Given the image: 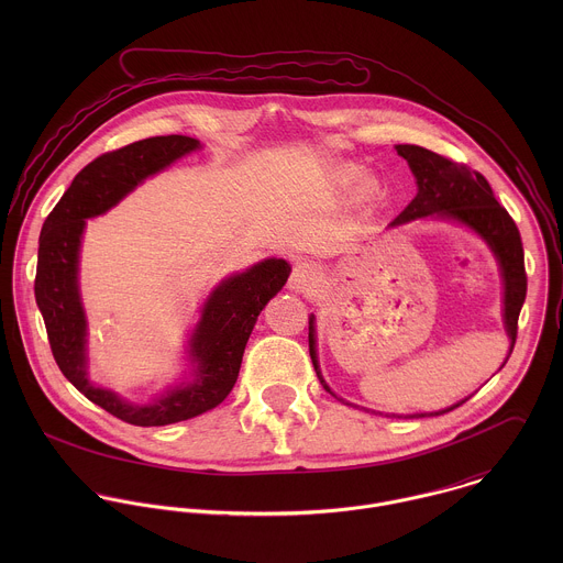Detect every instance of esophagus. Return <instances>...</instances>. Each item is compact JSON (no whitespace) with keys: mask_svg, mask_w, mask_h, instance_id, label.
<instances>
[{"mask_svg":"<svg viewBox=\"0 0 563 563\" xmlns=\"http://www.w3.org/2000/svg\"><path fill=\"white\" fill-rule=\"evenodd\" d=\"M314 284H317V271H314V266L308 264V262H297V264L292 266V273H290V279H288L290 290L308 292Z\"/></svg>","mask_w":563,"mask_h":563,"instance_id":"obj_1","label":"esophagus"}]
</instances>
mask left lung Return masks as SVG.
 Here are the masks:
<instances>
[{
	"label": "left lung",
	"instance_id": "obj_1",
	"mask_svg": "<svg viewBox=\"0 0 563 563\" xmlns=\"http://www.w3.org/2000/svg\"><path fill=\"white\" fill-rule=\"evenodd\" d=\"M397 154L409 164V168L416 177L418 192L411 199V203L390 225L395 228V225H402V223H409V221H416L422 217H431V219L455 221V223H462V225L471 228L473 232H477L483 241L487 242V246L492 249V253L496 255V262L500 266L503 286H505L503 319H505V329H507V335H509L511 349H514L516 335H518V317H520V310H522V303L527 297L525 251H522L520 232H518L514 219L496 201V197L482 173L468 168L466 164L449 161V158L433 154L418 145H397ZM310 357H312L317 377L321 379L322 388L329 395H333L331 388L324 384L321 368H319L314 317H310ZM503 366H505V362H503ZM464 401L455 402L440 411L411 413L409 418L440 416V413H446V411L460 407ZM393 416L402 418L399 413H393Z\"/></svg>",
	"mask_w": 563,
	"mask_h": 563
}]
</instances>
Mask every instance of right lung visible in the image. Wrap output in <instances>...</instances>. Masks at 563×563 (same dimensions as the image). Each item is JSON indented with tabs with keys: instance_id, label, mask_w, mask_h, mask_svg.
<instances>
[{
	"instance_id": "1",
	"label": "right lung",
	"mask_w": 563,
	"mask_h": 563,
	"mask_svg": "<svg viewBox=\"0 0 563 563\" xmlns=\"http://www.w3.org/2000/svg\"><path fill=\"white\" fill-rule=\"evenodd\" d=\"M195 150H199L197 139L170 134L145 139L95 158L81 168L49 212L38 239L34 295L58 368L88 401L139 427L188 420L225 401L239 379L242 353L253 324L290 275L286 260L271 257L223 279L208 297L188 340L190 379L166 390L156 401L134 405L88 382L86 314L78 286L86 219L103 214L143 179Z\"/></svg>"
}]
</instances>
